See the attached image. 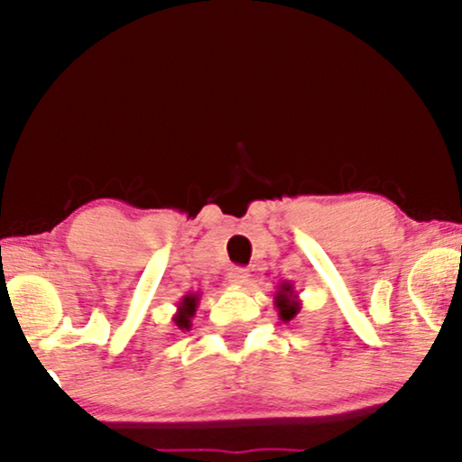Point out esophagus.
Returning <instances> with one entry per match:
<instances>
[{"mask_svg": "<svg viewBox=\"0 0 462 462\" xmlns=\"http://www.w3.org/2000/svg\"><path fill=\"white\" fill-rule=\"evenodd\" d=\"M248 277H250L248 269H244V267H236V269L229 271V283H231V286H244V283L248 282Z\"/></svg>", "mask_w": 462, "mask_h": 462, "instance_id": "obj_1", "label": "esophagus"}]
</instances>
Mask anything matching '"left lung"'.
Masks as SVG:
<instances>
[{
	"label": "left lung",
	"mask_w": 462,
	"mask_h": 462,
	"mask_svg": "<svg viewBox=\"0 0 462 462\" xmlns=\"http://www.w3.org/2000/svg\"><path fill=\"white\" fill-rule=\"evenodd\" d=\"M273 302H275L277 315H280L282 321L294 319L300 311V299H299V292H296L292 282H282L280 286H277Z\"/></svg>",
	"instance_id": "left-lung-1"
}]
</instances>
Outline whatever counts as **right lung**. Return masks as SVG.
<instances>
[{"label":"right lung","instance_id":"1","mask_svg":"<svg viewBox=\"0 0 462 462\" xmlns=\"http://www.w3.org/2000/svg\"><path fill=\"white\" fill-rule=\"evenodd\" d=\"M199 305V294H185L182 300L179 302V309L174 313V324L180 328V330H189L191 328V319L195 311H198Z\"/></svg>","mask_w":462,"mask_h":462}]
</instances>
